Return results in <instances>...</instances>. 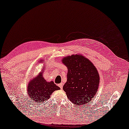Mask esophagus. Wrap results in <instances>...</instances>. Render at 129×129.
<instances>
[{"mask_svg":"<svg viewBox=\"0 0 129 129\" xmlns=\"http://www.w3.org/2000/svg\"><path fill=\"white\" fill-rule=\"evenodd\" d=\"M58 86H59V87L61 88V89H62V88H63V83H62L59 84Z\"/></svg>","mask_w":129,"mask_h":129,"instance_id":"1","label":"esophagus"}]
</instances>
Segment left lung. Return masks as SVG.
I'll return each instance as SVG.
<instances>
[{"label": "left lung", "mask_w": 129, "mask_h": 129, "mask_svg": "<svg viewBox=\"0 0 129 129\" xmlns=\"http://www.w3.org/2000/svg\"><path fill=\"white\" fill-rule=\"evenodd\" d=\"M62 61L68 69L63 90L72 103L84 106L98 91L100 80L98 70L89 59L80 54L64 57Z\"/></svg>", "instance_id": "8db88e82"}]
</instances>
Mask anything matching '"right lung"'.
<instances>
[{
  "label": "right lung",
  "mask_w": 129,
  "mask_h": 129,
  "mask_svg": "<svg viewBox=\"0 0 129 129\" xmlns=\"http://www.w3.org/2000/svg\"><path fill=\"white\" fill-rule=\"evenodd\" d=\"M39 62H43V60H41ZM44 70L43 69L42 71ZM43 73H39L37 77L31 79L27 87L29 98L37 104L48 100L54 91L60 89L53 81H46L43 77Z\"/></svg>",
  "instance_id": "1"
}]
</instances>
